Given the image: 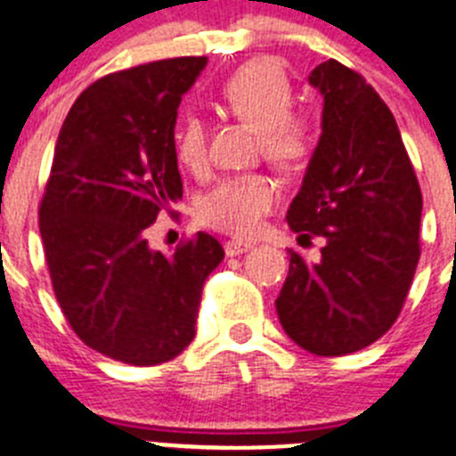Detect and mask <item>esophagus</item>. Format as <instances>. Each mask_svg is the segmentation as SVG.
<instances>
[{
    "label": "esophagus",
    "mask_w": 456,
    "mask_h": 456,
    "mask_svg": "<svg viewBox=\"0 0 456 456\" xmlns=\"http://www.w3.org/2000/svg\"><path fill=\"white\" fill-rule=\"evenodd\" d=\"M249 248H252V243H249V240H240V238H232V240H227V243H224V252H227V256L243 254V252H248Z\"/></svg>",
    "instance_id": "obj_1"
}]
</instances>
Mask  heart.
Masks as SVG:
<instances>
[{
  "instance_id": "1",
  "label": "heart",
  "mask_w": 456,
  "mask_h": 456,
  "mask_svg": "<svg viewBox=\"0 0 456 456\" xmlns=\"http://www.w3.org/2000/svg\"><path fill=\"white\" fill-rule=\"evenodd\" d=\"M220 100L233 116L256 126V147L274 166L297 172L309 163L315 150V131L306 118L290 113L293 86L270 61H252L236 69L220 88ZM175 154L192 175L208 167L207 125L188 113L175 134ZM281 198L279 182L268 172H240L223 179L207 192L198 207L204 224L236 236H252Z\"/></svg>"
}]
</instances>
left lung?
<instances>
[{
	"label": "left lung",
	"mask_w": 456,
	"mask_h": 456,
	"mask_svg": "<svg viewBox=\"0 0 456 456\" xmlns=\"http://www.w3.org/2000/svg\"><path fill=\"white\" fill-rule=\"evenodd\" d=\"M322 93V136L286 220L325 236L320 261L290 252L279 322L302 350L343 356L387 334L420 258L422 195L387 102L330 59L309 77Z\"/></svg>",
	"instance_id": "obj_1"
}]
</instances>
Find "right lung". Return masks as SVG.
Segmentation results:
<instances>
[{
  "instance_id": "add662e5",
  "label": "right lung",
  "mask_w": 456,
  "mask_h": 456,
  "mask_svg": "<svg viewBox=\"0 0 456 456\" xmlns=\"http://www.w3.org/2000/svg\"><path fill=\"white\" fill-rule=\"evenodd\" d=\"M204 56L154 61L90 84L69 109L38 218L61 311L86 346L157 366L195 338L202 289L224 258L211 233L166 256L145 229L182 200L175 122Z\"/></svg>"
}]
</instances>
